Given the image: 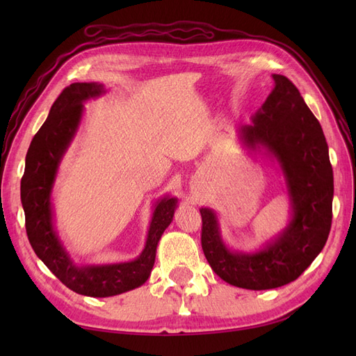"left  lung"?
<instances>
[{
	"mask_svg": "<svg viewBox=\"0 0 356 356\" xmlns=\"http://www.w3.org/2000/svg\"><path fill=\"white\" fill-rule=\"evenodd\" d=\"M273 79V92L252 124L242 127V138L279 160L293 200V221L267 250L234 254L221 242L215 213L200 209L202 250L212 270L230 285L255 291L296 281L322 251L332 220L334 181L324 132L294 83L279 74Z\"/></svg>",
	"mask_w": 356,
	"mask_h": 356,
	"instance_id": "obj_1",
	"label": "left lung"
}]
</instances>
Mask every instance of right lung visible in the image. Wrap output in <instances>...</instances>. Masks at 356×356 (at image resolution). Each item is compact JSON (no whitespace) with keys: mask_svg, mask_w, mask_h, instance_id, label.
<instances>
[{"mask_svg":"<svg viewBox=\"0 0 356 356\" xmlns=\"http://www.w3.org/2000/svg\"><path fill=\"white\" fill-rule=\"evenodd\" d=\"M102 92L104 86L96 83H72L60 92L51 105L47 120L32 139L20 181L25 227L32 250L63 285L89 297L117 296L147 281L154 266L159 239L170 224L177 204L175 199H165L157 204L145 250L135 261L77 267L63 251L51 225L50 191L60 157L77 131L83 111L81 102Z\"/></svg>","mask_w":356,"mask_h":356,"instance_id":"right-lung-1","label":"right lung"}]
</instances>
